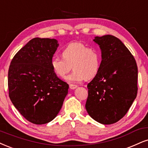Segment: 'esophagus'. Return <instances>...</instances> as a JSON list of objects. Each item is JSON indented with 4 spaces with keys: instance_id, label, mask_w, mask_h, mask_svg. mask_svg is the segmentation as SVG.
Here are the masks:
<instances>
[{
    "instance_id": "1",
    "label": "esophagus",
    "mask_w": 148,
    "mask_h": 148,
    "mask_svg": "<svg viewBox=\"0 0 148 148\" xmlns=\"http://www.w3.org/2000/svg\"><path fill=\"white\" fill-rule=\"evenodd\" d=\"M69 87H70V88L72 89V90H74V89H75L76 88H77V86L75 84H70L69 85Z\"/></svg>"
}]
</instances>
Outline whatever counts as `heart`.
Listing matches in <instances>:
<instances>
[{
	"label": "heart",
	"instance_id": "heart-1",
	"mask_svg": "<svg viewBox=\"0 0 148 148\" xmlns=\"http://www.w3.org/2000/svg\"><path fill=\"white\" fill-rule=\"evenodd\" d=\"M63 58L53 57L51 66L60 77H64L71 66L74 69L66 77L69 82H79L85 79H91L97 74L101 65V55L98 50L89 48L82 42H72L64 49L62 53Z\"/></svg>",
	"mask_w": 148,
	"mask_h": 148
}]
</instances>
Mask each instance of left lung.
<instances>
[{"mask_svg": "<svg viewBox=\"0 0 148 148\" xmlns=\"http://www.w3.org/2000/svg\"><path fill=\"white\" fill-rule=\"evenodd\" d=\"M101 51L99 70L87 85L86 109L103 125L123 118L136 97L138 69L135 59L124 44L111 35L93 40Z\"/></svg>", "mask_w": 148, "mask_h": 148, "instance_id": "8db88e82", "label": "left lung"}]
</instances>
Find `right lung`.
Returning <instances> with one entry per match:
<instances>
[{
	"label": "right lung",
	"mask_w": 148,
	"mask_h": 148,
	"mask_svg": "<svg viewBox=\"0 0 148 148\" xmlns=\"http://www.w3.org/2000/svg\"><path fill=\"white\" fill-rule=\"evenodd\" d=\"M58 46L56 39L33 38L11 62L9 96L19 112L34 124L56 118L68 94L69 84L57 77L51 66Z\"/></svg>",
	"instance_id": "obj_1"
}]
</instances>
